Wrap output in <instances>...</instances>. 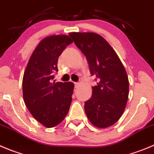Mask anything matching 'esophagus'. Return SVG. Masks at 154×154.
<instances>
[{
  "label": "esophagus",
  "instance_id": "34e87169",
  "mask_svg": "<svg viewBox=\"0 0 154 154\" xmlns=\"http://www.w3.org/2000/svg\"><path fill=\"white\" fill-rule=\"evenodd\" d=\"M74 84H75V88H78L79 86L80 83H79V82H74Z\"/></svg>",
  "mask_w": 154,
  "mask_h": 154
}]
</instances>
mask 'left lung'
I'll return each instance as SVG.
<instances>
[{
    "mask_svg": "<svg viewBox=\"0 0 154 154\" xmlns=\"http://www.w3.org/2000/svg\"><path fill=\"white\" fill-rule=\"evenodd\" d=\"M69 35L86 57L97 85L85 103L88 119L97 128H107L119 119L126 106L129 91L123 64L109 44L94 32H70Z\"/></svg>",
    "mask_w": 154,
    "mask_h": 154,
    "instance_id": "left-lung-1",
    "label": "left lung"
}]
</instances>
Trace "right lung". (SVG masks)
<instances>
[{"mask_svg":"<svg viewBox=\"0 0 154 154\" xmlns=\"http://www.w3.org/2000/svg\"><path fill=\"white\" fill-rule=\"evenodd\" d=\"M72 42L65 35L42 39L29 59L23 79V99L38 122L47 128L59 125L69 109L74 89L72 82H52L58 72V58Z\"/></svg>","mask_w":154,"mask_h":154,"instance_id":"obj_1","label":"right lung"}]
</instances>
